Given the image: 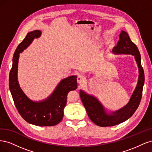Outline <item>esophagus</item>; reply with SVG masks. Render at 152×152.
<instances>
[{
	"mask_svg": "<svg viewBox=\"0 0 152 152\" xmlns=\"http://www.w3.org/2000/svg\"><path fill=\"white\" fill-rule=\"evenodd\" d=\"M85 81V77L84 75H79L77 76V82L80 85L84 83V82Z\"/></svg>",
	"mask_w": 152,
	"mask_h": 152,
	"instance_id": "obj_1",
	"label": "esophagus"
}]
</instances>
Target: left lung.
<instances>
[{
    "instance_id": "1",
    "label": "left lung",
    "mask_w": 152,
    "mask_h": 152,
    "mask_svg": "<svg viewBox=\"0 0 152 152\" xmlns=\"http://www.w3.org/2000/svg\"><path fill=\"white\" fill-rule=\"evenodd\" d=\"M119 38L120 40H118L116 46L113 48L112 52L117 54H131L134 56L139 70L138 81L129 103L125 107L118 110L110 113L107 112L103 104L94 96L80 90V98L89 118L92 122L100 127L113 126L127 121L137 110L142 97L145 75L143 68L141 66L140 51L125 31L122 30Z\"/></svg>"
}]
</instances>
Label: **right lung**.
I'll use <instances>...</instances> for the list:
<instances>
[{
	"instance_id": "1",
	"label": "right lung",
	"mask_w": 152,
	"mask_h": 152,
	"mask_svg": "<svg viewBox=\"0 0 152 152\" xmlns=\"http://www.w3.org/2000/svg\"><path fill=\"white\" fill-rule=\"evenodd\" d=\"M40 35V30L30 31L18 45L12 58L9 86L18 111L25 121L38 126H53L63 119L68 93L77 88V76L72 75L61 80L53 93L44 100L34 102L27 97L18 80L20 53L28 48L35 38H39Z\"/></svg>"
}]
</instances>
